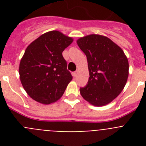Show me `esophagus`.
<instances>
[{"label": "esophagus", "mask_w": 146, "mask_h": 146, "mask_svg": "<svg viewBox=\"0 0 146 146\" xmlns=\"http://www.w3.org/2000/svg\"><path fill=\"white\" fill-rule=\"evenodd\" d=\"M72 76L74 77H75L76 76H77V72H72Z\"/></svg>", "instance_id": "esophagus-1"}]
</instances>
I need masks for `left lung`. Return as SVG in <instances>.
<instances>
[{
    "label": "left lung",
    "mask_w": 146,
    "mask_h": 146,
    "mask_svg": "<svg viewBox=\"0 0 146 146\" xmlns=\"http://www.w3.org/2000/svg\"><path fill=\"white\" fill-rule=\"evenodd\" d=\"M86 54L89 77L81 96L94 106L111 102L123 91L129 75V62L122 49L109 38L91 34L77 41Z\"/></svg>",
    "instance_id": "left-lung-1"
}]
</instances>
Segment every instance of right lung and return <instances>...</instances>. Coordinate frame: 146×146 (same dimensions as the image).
<instances>
[{"mask_svg":"<svg viewBox=\"0 0 146 146\" xmlns=\"http://www.w3.org/2000/svg\"><path fill=\"white\" fill-rule=\"evenodd\" d=\"M72 42L71 37L52 31L28 46L19 74L25 91L33 100L49 104L63 96L72 76L62 52Z\"/></svg>","mask_w":146,"mask_h":146,"instance_id":"1","label":"right lung"}]
</instances>
